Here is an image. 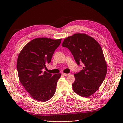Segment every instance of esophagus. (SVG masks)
<instances>
[{"label": "esophagus", "mask_w": 123, "mask_h": 123, "mask_svg": "<svg viewBox=\"0 0 123 123\" xmlns=\"http://www.w3.org/2000/svg\"><path fill=\"white\" fill-rule=\"evenodd\" d=\"M70 74H65V73H63L62 74V75H64V76H68V75H69Z\"/></svg>", "instance_id": "1"}]
</instances>
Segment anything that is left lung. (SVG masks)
<instances>
[{
  "mask_svg": "<svg viewBox=\"0 0 123 123\" xmlns=\"http://www.w3.org/2000/svg\"><path fill=\"white\" fill-rule=\"evenodd\" d=\"M62 46L71 51L77 65L80 62L84 65L83 69L74 75V91L84 97L92 95L102 84L107 72V63L100 45L88 35L79 33L65 38Z\"/></svg>",
  "mask_w": 123,
  "mask_h": 123,
  "instance_id": "obj_1",
  "label": "left lung"
}]
</instances>
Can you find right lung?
Returning a JSON list of instances; mask_svg holds the SVG:
<instances>
[{"label":"right lung","mask_w":123,"mask_h":123,"mask_svg":"<svg viewBox=\"0 0 123 123\" xmlns=\"http://www.w3.org/2000/svg\"><path fill=\"white\" fill-rule=\"evenodd\" d=\"M62 39L35 38L22 49L17 60L16 68L20 83L34 99L46 102L55 94L61 74L52 75L43 69L50 63Z\"/></svg>","instance_id":"1"}]
</instances>
